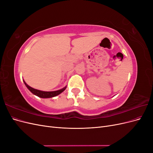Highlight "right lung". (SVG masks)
<instances>
[{"label":"right lung","instance_id":"right-lung-1","mask_svg":"<svg viewBox=\"0 0 153 153\" xmlns=\"http://www.w3.org/2000/svg\"><path fill=\"white\" fill-rule=\"evenodd\" d=\"M24 82L25 86L27 87V89H28L32 92V94H34V95L38 96V97H39V98H53V97H55V96H56L60 94L61 93H62V92L66 89V87H64V88H62V89H59L58 91H40V90L34 89V88L30 87L29 85H28L26 84V82L24 80Z\"/></svg>","mask_w":153,"mask_h":153}]
</instances>
